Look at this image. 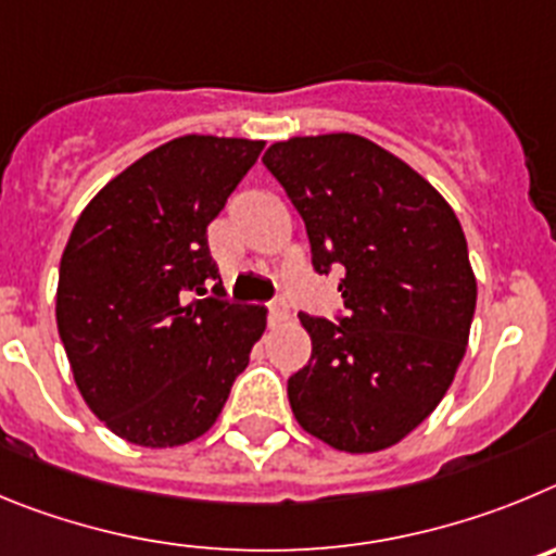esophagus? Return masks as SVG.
<instances>
[{
    "mask_svg": "<svg viewBox=\"0 0 556 556\" xmlns=\"http://www.w3.org/2000/svg\"><path fill=\"white\" fill-rule=\"evenodd\" d=\"M290 318V309L288 304H285V299H277V302L268 304V324L271 327H279V324H285Z\"/></svg>",
    "mask_w": 556,
    "mask_h": 556,
    "instance_id": "obj_1",
    "label": "esophagus"
}]
</instances>
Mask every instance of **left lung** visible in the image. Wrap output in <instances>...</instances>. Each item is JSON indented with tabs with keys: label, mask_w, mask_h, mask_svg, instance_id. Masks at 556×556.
<instances>
[{
	"label": "left lung",
	"mask_w": 556,
	"mask_h": 556,
	"mask_svg": "<svg viewBox=\"0 0 556 556\" xmlns=\"http://www.w3.org/2000/svg\"><path fill=\"white\" fill-rule=\"evenodd\" d=\"M263 163L307 227L315 271H346V313L299 315L313 354L288 379L290 409L338 452H382L438 407L468 346L463 227L421 174L359 135L290 138Z\"/></svg>",
	"instance_id": "left-lung-1"
}]
</instances>
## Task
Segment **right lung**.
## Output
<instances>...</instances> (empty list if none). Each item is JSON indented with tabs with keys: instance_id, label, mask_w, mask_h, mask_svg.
Listing matches in <instances>:
<instances>
[{
	"instance_id": "1",
	"label": "right lung",
	"mask_w": 556,
	"mask_h": 556,
	"mask_svg": "<svg viewBox=\"0 0 556 556\" xmlns=\"http://www.w3.org/2000/svg\"><path fill=\"white\" fill-rule=\"evenodd\" d=\"M266 143L182 135L135 160L83 210L60 260L58 332L85 404L118 438L191 443L216 424L266 329L224 299L207 224Z\"/></svg>"
}]
</instances>
